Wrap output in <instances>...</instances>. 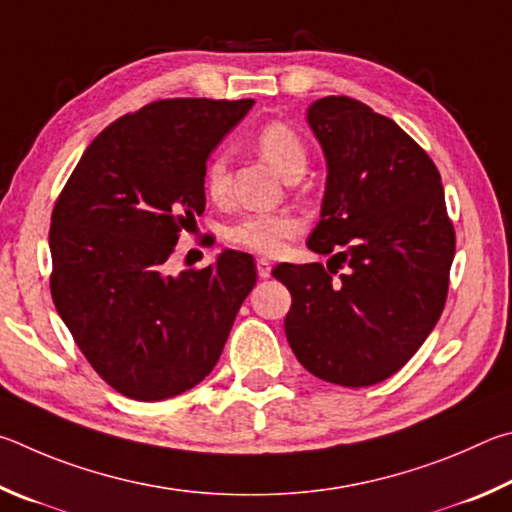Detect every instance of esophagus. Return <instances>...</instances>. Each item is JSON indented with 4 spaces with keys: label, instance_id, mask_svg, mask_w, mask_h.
Segmentation results:
<instances>
[{
    "label": "esophagus",
    "instance_id": "1",
    "mask_svg": "<svg viewBox=\"0 0 512 512\" xmlns=\"http://www.w3.org/2000/svg\"><path fill=\"white\" fill-rule=\"evenodd\" d=\"M256 272H258V276H261V279H267V276L272 274V263L267 261V258H258Z\"/></svg>",
    "mask_w": 512,
    "mask_h": 512
}]
</instances>
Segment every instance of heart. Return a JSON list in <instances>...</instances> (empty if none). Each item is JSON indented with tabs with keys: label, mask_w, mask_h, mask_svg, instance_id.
I'll return each instance as SVG.
<instances>
[{
	"label": "heart",
	"mask_w": 512,
	"mask_h": 512,
	"mask_svg": "<svg viewBox=\"0 0 512 512\" xmlns=\"http://www.w3.org/2000/svg\"><path fill=\"white\" fill-rule=\"evenodd\" d=\"M254 143L261 155L279 170L283 177H290L297 170L306 168V146L288 123L270 121L258 128ZM204 188L211 200H224L229 193L227 161L222 155L211 157L204 170ZM301 229V220L290 211L270 213H242L240 218L227 224L224 238L229 245L256 251V254L276 256L285 249V242L294 238Z\"/></svg>",
	"instance_id": "1"
}]
</instances>
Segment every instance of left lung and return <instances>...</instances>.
I'll use <instances>...</instances> for the list:
<instances>
[{
    "instance_id": "obj_1",
    "label": "left lung",
    "mask_w": 512,
    "mask_h": 512,
    "mask_svg": "<svg viewBox=\"0 0 512 512\" xmlns=\"http://www.w3.org/2000/svg\"><path fill=\"white\" fill-rule=\"evenodd\" d=\"M308 123L328 164L308 247L335 256L328 270L274 267L292 294L285 335L319 380L371 387L400 371L441 317L454 224L441 173L396 121L355 98L326 96L308 107Z\"/></svg>"
}]
</instances>
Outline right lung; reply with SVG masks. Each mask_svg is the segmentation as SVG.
Wrapping results in <instances>:
<instances>
[{"instance_id": "obj_1", "label": "right lung", "mask_w": 512, "mask_h": 512, "mask_svg": "<svg viewBox=\"0 0 512 512\" xmlns=\"http://www.w3.org/2000/svg\"><path fill=\"white\" fill-rule=\"evenodd\" d=\"M254 101L164 98L98 134L51 213V297L92 369L123 396L166 400L213 371L254 258L227 249L173 276L179 233L202 215L211 150Z\"/></svg>"}]
</instances>
